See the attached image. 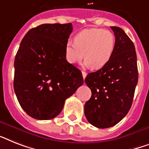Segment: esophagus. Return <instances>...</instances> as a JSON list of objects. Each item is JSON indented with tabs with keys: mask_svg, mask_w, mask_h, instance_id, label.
Listing matches in <instances>:
<instances>
[{
	"mask_svg": "<svg viewBox=\"0 0 149 149\" xmlns=\"http://www.w3.org/2000/svg\"><path fill=\"white\" fill-rule=\"evenodd\" d=\"M82 74H83V79H85L86 77V75L87 73L86 72H84V71H82Z\"/></svg>",
	"mask_w": 149,
	"mask_h": 149,
	"instance_id": "obj_1",
	"label": "esophagus"
}]
</instances>
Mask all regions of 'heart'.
<instances>
[{
  "instance_id": "heart-1",
  "label": "heart",
  "mask_w": 149,
  "mask_h": 149,
  "mask_svg": "<svg viewBox=\"0 0 149 149\" xmlns=\"http://www.w3.org/2000/svg\"><path fill=\"white\" fill-rule=\"evenodd\" d=\"M116 37L109 31L102 29H86L78 33L74 42L69 40L65 46V57L70 64L85 58L84 66L94 70L102 68L114 54Z\"/></svg>"
}]
</instances>
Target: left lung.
Instances as JSON below:
<instances>
[{
	"instance_id": "8db88e82",
	"label": "left lung",
	"mask_w": 149,
	"mask_h": 149,
	"mask_svg": "<svg viewBox=\"0 0 149 149\" xmlns=\"http://www.w3.org/2000/svg\"><path fill=\"white\" fill-rule=\"evenodd\" d=\"M116 37L109 62L87 75L85 82L91 98L84 106L86 118L100 129L114 126L129 112L138 83L137 56L134 43L123 29L111 26Z\"/></svg>"
}]
</instances>
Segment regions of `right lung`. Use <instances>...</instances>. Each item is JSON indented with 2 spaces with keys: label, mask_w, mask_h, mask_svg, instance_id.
I'll return each instance as SVG.
<instances>
[{
  "label": "right lung",
  "mask_w": 149,
  "mask_h": 149,
  "mask_svg": "<svg viewBox=\"0 0 149 149\" xmlns=\"http://www.w3.org/2000/svg\"><path fill=\"white\" fill-rule=\"evenodd\" d=\"M72 31L71 23L41 24L21 40L14 60V89L20 106L32 118H55L65 100L83 85L81 71L65 57Z\"/></svg>",
  "instance_id": "1"
}]
</instances>
